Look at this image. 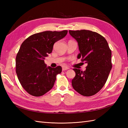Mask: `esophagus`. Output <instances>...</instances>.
I'll return each mask as SVG.
<instances>
[{"instance_id":"1","label":"esophagus","mask_w":128,"mask_h":128,"mask_svg":"<svg viewBox=\"0 0 128 128\" xmlns=\"http://www.w3.org/2000/svg\"><path fill=\"white\" fill-rule=\"evenodd\" d=\"M69 68L68 67L66 66H62V71H65V70H68Z\"/></svg>"}]
</instances>
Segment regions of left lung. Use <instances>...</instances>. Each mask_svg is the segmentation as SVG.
Masks as SVG:
<instances>
[{
	"label": "left lung",
	"mask_w": 128,
	"mask_h": 128,
	"mask_svg": "<svg viewBox=\"0 0 128 128\" xmlns=\"http://www.w3.org/2000/svg\"><path fill=\"white\" fill-rule=\"evenodd\" d=\"M69 32L78 43V58L88 64L84 72L73 69L76 75L72 81V88L82 96H93L107 80L112 67L111 50L104 37L96 32L86 30Z\"/></svg>",
	"instance_id": "left-lung-1"
}]
</instances>
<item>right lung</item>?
Instances as JSON below:
<instances>
[{
  "instance_id": "obj_1",
  "label": "right lung",
  "mask_w": 128,
  "mask_h": 128,
  "mask_svg": "<svg viewBox=\"0 0 128 128\" xmlns=\"http://www.w3.org/2000/svg\"><path fill=\"white\" fill-rule=\"evenodd\" d=\"M67 33V30L40 32L21 44L16 57V72L21 86L30 94L41 96L52 88L62 68L47 67L44 59L52 53L54 43Z\"/></svg>"
}]
</instances>
